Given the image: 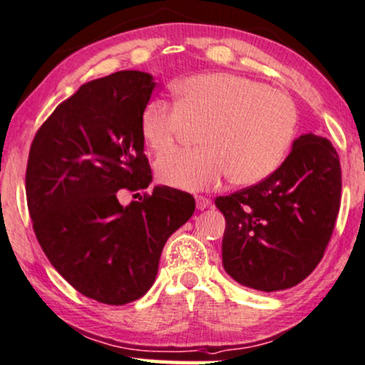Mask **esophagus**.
I'll list each match as a JSON object with an SVG mask.
<instances>
[{
    "instance_id": "obj_1",
    "label": "esophagus",
    "mask_w": 365,
    "mask_h": 365,
    "mask_svg": "<svg viewBox=\"0 0 365 365\" xmlns=\"http://www.w3.org/2000/svg\"><path fill=\"white\" fill-rule=\"evenodd\" d=\"M195 202H197V209L198 210H204V209H209L210 207V200L204 195H197L195 197Z\"/></svg>"
}]
</instances>
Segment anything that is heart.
<instances>
[{
    "instance_id": "b5f03b06",
    "label": "heart",
    "mask_w": 365,
    "mask_h": 365,
    "mask_svg": "<svg viewBox=\"0 0 365 365\" xmlns=\"http://www.w3.org/2000/svg\"><path fill=\"white\" fill-rule=\"evenodd\" d=\"M177 104L151 99L141 114V136L155 153H167L187 126H202L193 151H177L156 163L165 185L200 192L225 177L252 185L284 160L298 114L288 94L237 73L210 72L175 84Z\"/></svg>"
}]
</instances>
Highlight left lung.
Returning a JSON list of instances; mask_svg holds the SVG:
<instances>
[{
  "label": "left lung",
  "mask_w": 365,
  "mask_h": 365,
  "mask_svg": "<svg viewBox=\"0 0 365 365\" xmlns=\"http://www.w3.org/2000/svg\"><path fill=\"white\" fill-rule=\"evenodd\" d=\"M340 192L342 172L331 143L313 133L298 136L269 177L215 198L225 217V273L266 293L305 279L334 232Z\"/></svg>",
  "instance_id": "1"
}]
</instances>
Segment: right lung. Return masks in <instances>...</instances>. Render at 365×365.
Returning a JSON list of instances; mask_svg holds the SVG:
<instances>
[{"label": "right lung", "mask_w": 365, "mask_h": 365, "mask_svg": "<svg viewBox=\"0 0 365 365\" xmlns=\"http://www.w3.org/2000/svg\"><path fill=\"white\" fill-rule=\"evenodd\" d=\"M155 86L140 71L86 82L30 148L25 183L35 236L63 279L106 305L148 292L165 242L195 210L190 193L165 185L141 202L118 200L121 188L138 192L153 180L141 114Z\"/></svg>", "instance_id": "obj_1"}]
</instances>
